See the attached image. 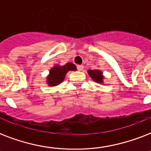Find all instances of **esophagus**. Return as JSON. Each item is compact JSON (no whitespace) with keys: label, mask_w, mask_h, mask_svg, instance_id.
Here are the masks:
<instances>
[{"label":"esophagus","mask_w":151,"mask_h":151,"mask_svg":"<svg viewBox=\"0 0 151 151\" xmlns=\"http://www.w3.org/2000/svg\"><path fill=\"white\" fill-rule=\"evenodd\" d=\"M77 68H78V70H83L84 66H83V65H78V66H77Z\"/></svg>","instance_id":"obj_1"}]
</instances>
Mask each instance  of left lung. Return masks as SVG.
I'll return each mask as SVG.
<instances>
[{"instance_id":"obj_1","label":"left lung","mask_w":151,"mask_h":151,"mask_svg":"<svg viewBox=\"0 0 151 151\" xmlns=\"http://www.w3.org/2000/svg\"><path fill=\"white\" fill-rule=\"evenodd\" d=\"M88 73L90 77L93 79V81H96V82L103 83V73L100 70H89L88 71Z\"/></svg>"}]
</instances>
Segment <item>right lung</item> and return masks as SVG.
I'll list each match as a JSON object with an SVG mask.
<instances>
[{"mask_svg":"<svg viewBox=\"0 0 151 151\" xmlns=\"http://www.w3.org/2000/svg\"><path fill=\"white\" fill-rule=\"evenodd\" d=\"M76 70V66L71 63H67L64 66H55L50 70L49 75L47 78V83L50 86H56L63 82L68 71Z\"/></svg>","mask_w":151,"mask_h":151,"instance_id":"1","label":"right lung"}]
</instances>
